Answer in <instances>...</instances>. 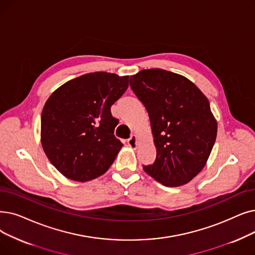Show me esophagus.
I'll return each mask as SVG.
<instances>
[{
	"label": "esophagus",
	"instance_id": "obj_1",
	"mask_svg": "<svg viewBox=\"0 0 255 255\" xmlns=\"http://www.w3.org/2000/svg\"><path fill=\"white\" fill-rule=\"evenodd\" d=\"M127 142H128V146H129V147L135 149V148H136V146H137V142H136V136H135V135H132V136L127 140Z\"/></svg>",
	"mask_w": 255,
	"mask_h": 255
}]
</instances>
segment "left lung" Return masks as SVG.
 <instances>
[{"label": "left lung", "instance_id": "left-lung-1", "mask_svg": "<svg viewBox=\"0 0 255 255\" xmlns=\"http://www.w3.org/2000/svg\"><path fill=\"white\" fill-rule=\"evenodd\" d=\"M130 87L147 109L156 147V159L143 170L167 186L190 182L204 168L217 137L207 98L185 77L161 69L131 76Z\"/></svg>", "mask_w": 255, "mask_h": 255}]
</instances>
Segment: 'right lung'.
Masks as SVG:
<instances>
[{
  "instance_id": "obj_1",
  "label": "right lung",
  "mask_w": 255,
  "mask_h": 255,
  "mask_svg": "<svg viewBox=\"0 0 255 255\" xmlns=\"http://www.w3.org/2000/svg\"><path fill=\"white\" fill-rule=\"evenodd\" d=\"M129 77L85 74L55 91L41 113V145L66 178L85 182L104 174L122 143L114 134L119 120L110 107L123 95Z\"/></svg>"
}]
</instances>
